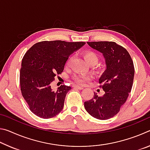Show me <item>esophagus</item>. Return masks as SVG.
Instances as JSON below:
<instances>
[{
	"label": "esophagus",
	"mask_w": 150,
	"mask_h": 150,
	"mask_svg": "<svg viewBox=\"0 0 150 150\" xmlns=\"http://www.w3.org/2000/svg\"><path fill=\"white\" fill-rule=\"evenodd\" d=\"M73 87L75 88H78V89H80V90L83 89V88H84L83 87H81V86H79V85H74L73 86Z\"/></svg>",
	"instance_id": "esophagus-1"
}]
</instances>
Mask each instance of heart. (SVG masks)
Segmentation results:
<instances>
[{
	"label": "heart",
	"instance_id": "heart-1",
	"mask_svg": "<svg viewBox=\"0 0 150 150\" xmlns=\"http://www.w3.org/2000/svg\"><path fill=\"white\" fill-rule=\"evenodd\" d=\"M83 56L85 60L87 62L88 64H91V63H94V64H96V63L98 62V55H96V53L92 51H85L83 53ZM69 62H67V65H69ZM91 79L90 76H87V75H75L73 77V79L74 80L75 82L79 83V84L83 85L88 81Z\"/></svg>",
	"mask_w": 150,
	"mask_h": 150
}]
</instances>
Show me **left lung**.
<instances>
[{
    "label": "left lung",
    "mask_w": 150,
    "mask_h": 150,
    "mask_svg": "<svg viewBox=\"0 0 150 150\" xmlns=\"http://www.w3.org/2000/svg\"><path fill=\"white\" fill-rule=\"evenodd\" d=\"M93 49L102 53L106 69L99 79L105 94L84 103L87 112L94 118L106 120L120 111L131 92L134 76L133 61L125 48L114 42H87Z\"/></svg>",
    "instance_id": "8db88e82"
}]
</instances>
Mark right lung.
<instances>
[{
  "mask_svg": "<svg viewBox=\"0 0 150 150\" xmlns=\"http://www.w3.org/2000/svg\"><path fill=\"white\" fill-rule=\"evenodd\" d=\"M85 44L83 42L43 41L27 51L20 69V89L34 115L47 119L62 110L66 95L71 88L61 85L54 91L51 83L55 75L63 72L69 55Z\"/></svg>",
  "mask_w": 150,
  "mask_h": 150,
  "instance_id": "1",
  "label": "right lung"
}]
</instances>
